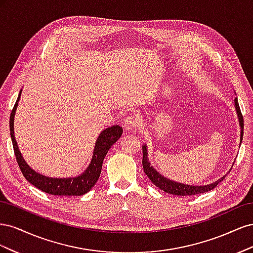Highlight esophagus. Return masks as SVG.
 <instances>
[{
	"label": "esophagus",
	"mask_w": 253,
	"mask_h": 253,
	"mask_svg": "<svg viewBox=\"0 0 253 253\" xmlns=\"http://www.w3.org/2000/svg\"><path fill=\"white\" fill-rule=\"evenodd\" d=\"M138 126H139L138 119H137V117L134 116V115H129V116H127L125 119L124 127H125V129H126V132L134 131V129H136L137 127H138Z\"/></svg>",
	"instance_id": "esophagus-1"
}]
</instances>
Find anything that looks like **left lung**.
I'll list each match as a JSON object with an SVG mask.
<instances>
[{
    "instance_id": "8db88e82",
    "label": "left lung",
    "mask_w": 253,
    "mask_h": 253,
    "mask_svg": "<svg viewBox=\"0 0 253 253\" xmlns=\"http://www.w3.org/2000/svg\"><path fill=\"white\" fill-rule=\"evenodd\" d=\"M234 108H235V111L237 114V118H239V125H240V128H241V142H240V145H241L242 140H243V134H244V119H243L242 113L240 110V105H239V101H237V98L234 99ZM142 155H143L142 166H143V171H144L145 175H147L149 179L160 190H163V191H165V192L173 194V195L188 196V195H195V194L208 192V191H211L215 188L218 183L225 178V176H226V175H224L223 177H220L219 179L215 180L212 183H209V185H205V186L186 185V183H181L178 181H174L172 179H169L168 177H166V176L160 174L156 169H154L149 160L148 148L145 144L142 145Z\"/></svg>"
}]
</instances>
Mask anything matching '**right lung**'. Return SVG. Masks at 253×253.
<instances>
[{
	"mask_svg": "<svg viewBox=\"0 0 253 253\" xmlns=\"http://www.w3.org/2000/svg\"><path fill=\"white\" fill-rule=\"evenodd\" d=\"M21 93H22V89L20 90L17 102L14 104L10 114L9 128H10V136L12 140L14 154H16L18 165L20 167L21 172L23 173V175H24V177L30 183H33L36 188L40 189L45 193H49L52 195L79 196V195L87 193L88 191L95 186L99 176H100L102 163L105 155L108 154V152L111 149L112 145L120 138L124 129H122V127L119 126H113L103 129V131L99 134L95 143L93 157L90 159V163L86 168V170H84V172L81 173L80 175L76 176V177H64V178L48 177V176L42 175L40 173H38L37 171H35L33 168L25 162V159L23 158L21 152L19 150L16 137H14V129H13L14 115H16V111L20 101Z\"/></svg>",
	"mask_w": 253,
	"mask_h": 253,
	"instance_id": "add662e5",
	"label": "right lung"
}]
</instances>
